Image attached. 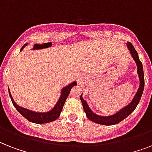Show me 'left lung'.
Returning <instances> with one entry per match:
<instances>
[{"mask_svg":"<svg viewBox=\"0 0 152 152\" xmlns=\"http://www.w3.org/2000/svg\"><path fill=\"white\" fill-rule=\"evenodd\" d=\"M126 45H127L128 50H129L130 54H131L132 57L134 60L135 63L137 64V74H138V77H139L140 80L139 88H138V90H137V93L134 95V97H133L132 101L130 102L127 106H125V107L121 109L120 110H118L115 113L109 116H101L94 113L91 110L86 100L83 99V96H82L83 93H82V95H80V100L81 102H82V105H83V110L86 113V115H87L88 119L93 121V122L104 125H116V124H118V123L121 122L124 119H125L128 116L132 113V112L136 109L138 103L140 102V100L141 99L142 94H143L144 88V69H143V64H142L141 61H140L138 53H137V50H135L134 46H132L130 42H127Z\"/></svg>","mask_w":152,"mask_h":152,"instance_id":"1","label":"left lung"}]
</instances>
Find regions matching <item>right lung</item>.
I'll return each instance as SVG.
<instances>
[{"label": "right lung", "instance_id": "obj_1", "mask_svg": "<svg viewBox=\"0 0 152 152\" xmlns=\"http://www.w3.org/2000/svg\"><path fill=\"white\" fill-rule=\"evenodd\" d=\"M26 46H27V44L23 46V47L20 50V52L23 50V48H25ZM76 85H77V83L76 81H74L70 84L65 86L64 88H62L61 91V95H60V97L57 100V103L55 104V106L51 109L50 110L47 111V112H36V111L28 110V109L19 106V105L15 103V102L13 99L12 96L11 95L9 88H8V92H9V95H10L12 102V104L21 115L23 116L27 120H28L31 122L35 123V124H45V123L57 120V118H59L60 115H61V112L63 106H64V102L66 101V99L69 96V93H70V91L72 88V87Z\"/></svg>", "mask_w": 152, "mask_h": 152}]
</instances>
